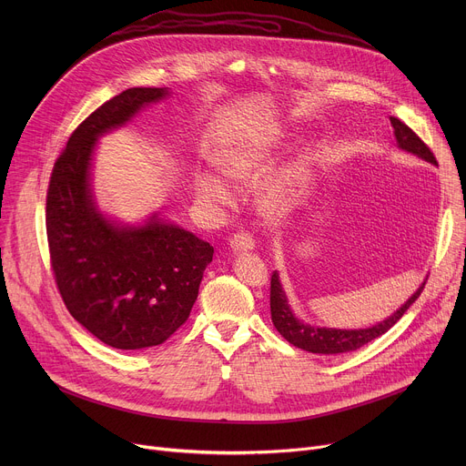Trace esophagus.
<instances>
[{
    "label": "esophagus",
    "mask_w": 466,
    "mask_h": 466,
    "mask_svg": "<svg viewBox=\"0 0 466 466\" xmlns=\"http://www.w3.org/2000/svg\"><path fill=\"white\" fill-rule=\"evenodd\" d=\"M230 248L234 252H247V250H252L254 248V239L248 232H238L232 236L230 239Z\"/></svg>",
    "instance_id": "1"
}]
</instances>
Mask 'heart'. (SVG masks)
I'll use <instances>...</instances> for the list:
<instances>
[{"label": "heart", "instance_id": "obj_1", "mask_svg": "<svg viewBox=\"0 0 466 466\" xmlns=\"http://www.w3.org/2000/svg\"><path fill=\"white\" fill-rule=\"evenodd\" d=\"M273 162L271 149L261 142H241L216 155L218 169L238 186H254L269 171ZM195 193L205 203L227 207L232 203V191L216 175L201 173L195 178ZM291 182L277 178L268 182L259 197V207L271 221H280L291 210Z\"/></svg>", "mask_w": 466, "mask_h": 466}]
</instances>
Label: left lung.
Returning <instances> with one entry per match:
<instances>
[{
	"instance_id": "1",
	"label": "left lung",
	"mask_w": 466,
	"mask_h": 466,
	"mask_svg": "<svg viewBox=\"0 0 466 466\" xmlns=\"http://www.w3.org/2000/svg\"><path fill=\"white\" fill-rule=\"evenodd\" d=\"M390 125L394 128V137H396L398 146L431 162V164H437L435 155L419 138V135L413 128H410L404 121H400L398 117H390ZM426 282H428V279L422 282V286L413 293V297L400 309H396V313H392L383 322H380L372 328H363V329H334V328L308 326V324H302L300 320H297L293 311L289 309L286 293L282 291L279 273L275 271L271 275V319H273L275 328L280 331V336L297 349H302V350L313 352V354H324V356L352 352V350H358L363 345L374 341L376 338L383 336L387 329H390L398 320H400L402 315L410 309V306L420 297Z\"/></svg>"
}]
</instances>
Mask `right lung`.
I'll list each match as a JSON object with an SVG mask.
<instances>
[{"label": "right lung", "mask_w": 466, "mask_h": 466, "mask_svg": "<svg viewBox=\"0 0 466 466\" xmlns=\"http://www.w3.org/2000/svg\"><path fill=\"white\" fill-rule=\"evenodd\" d=\"M166 88H128L94 110L55 160L46 230L56 289L90 334L108 347L138 350L162 345L187 320L214 247L160 219L117 228L90 195L88 167L96 140L119 127Z\"/></svg>", "instance_id": "add662e5"}]
</instances>
